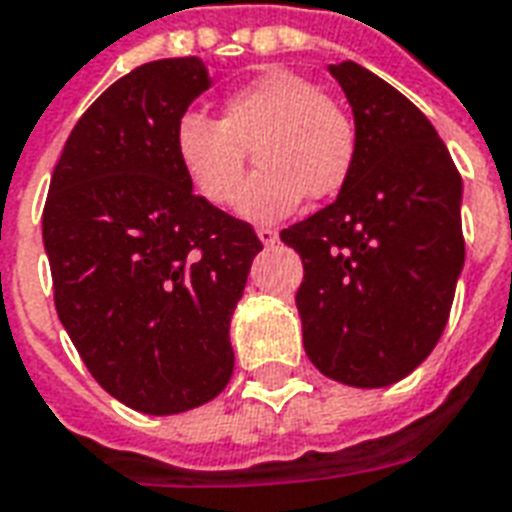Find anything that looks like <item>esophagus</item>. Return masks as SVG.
Instances as JSON below:
<instances>
[{
	"instance_id": "obj_1",
	"label": "esophagus",
	"mask_w": 512,
	"mask_h": 512,
	"mask_svg": "<svg viewBox=\"0 0 512 512\" xmlns=\"http://www.w3.org/2000/svg\"><path fill=\"white\" fill-rule=\"evenodd\" d=\"M256 237H259L264 245H275L277 243V229L272 227H256Z\"/></svg>"
}]
</instances>
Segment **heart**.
I'll return each instance as SVG.
<instances>
[{"instance_id": "b5f03b06", "label": "heart", "mask_w": 512, "mask_h": 512, "mask_svg": "<svg viewBox=\"0 0 512 512\" xmlns=\"http://www.w3.org/2000/svg\"><path fill=\"white\" fill-rule=\"evenodd\" d=\"M189 184L213 205H232L242 189L247 149L260 162L240 197V216L277 221L304 197H334L352 173L358 138L342 106L288 69H267L221 101L219 120L184 112L173 130Z\"/></svg>"}]
</instances>
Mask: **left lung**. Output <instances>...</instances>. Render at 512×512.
I'll return each instance as SVG.
<instances>
[{"label":"left lung","mask_w":512,"mask_h":512,"mask_svg":"<svg viewBox=\"0 0 512 512\" xmlns=\"http://www.w3.org/2000/svg\"><path fill=\"white\" fill-rule=\"evenodd\" d=\"M358 154L336 200L280 232L304 264L307 358L350 387H387L433 352L465 264L462 176L425 114L355 61L331 63Z\"/></svg>","instance_id":"left-lung-1"}]
</instances>
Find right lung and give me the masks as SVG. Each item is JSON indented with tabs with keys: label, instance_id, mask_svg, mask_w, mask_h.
I'll return each mask as SVG.
<instances>
[{
	"label": "right lung",
	"instance_id": "1",
	"mask_svg": "<svg viewBox=\"0 0 512 512\" xmlns=\"http://www.w3.org/2000/svg\"><path fill=\"white\" fill-rule=\"evenodd\" d=\"M211 87L200 58L138 66L71 130L42 213L55 310L109 395L168 417L227 387L229 320L261 240L192 192L173 130Z\"/></svg>",
	"mask_w": 512,
	"mask_h": 512
}]
</instances>
